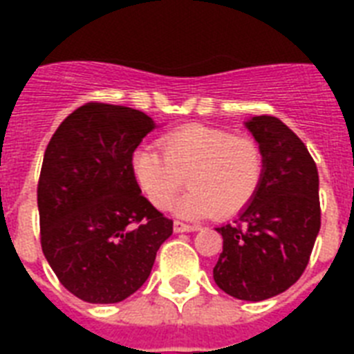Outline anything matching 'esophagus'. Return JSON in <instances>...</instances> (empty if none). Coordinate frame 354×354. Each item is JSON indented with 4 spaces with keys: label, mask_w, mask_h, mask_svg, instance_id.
<instances>
[{
    "label": "esophagus",
    "mask_w": 354,
    "mask_h": 354,
    "mask_svg": "<svg viewBox=\"0 0 354 354\" xmlns=\"http://www.w3.org/2000/svg\"><path fill=\"white\" fill-rule=\"evenodd\" d=\"M174 232L176 233H187V232H198L200 226H194V224H185V222L176 221L174 222Z\"/></svg>",
    "instance_id": "1"
}]
</instances>
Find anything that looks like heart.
I'll use <instances>...</instances> for the list:
<instances>
[{"label": "heart", "mask_w": 354, "mask_h": 354, "mask_svg": "<svg viewBox=\"0 0 354 354\" xmlns=\"http://www.w3.org/2000/svg\"><path fill=\"white\" fill-rule=\"evenodd\" d=\"M161 151L141 147L132 156V172L150 204L165 209L187 178L178 200L180 216L241 213L257 194L264 174V154L253 138L233 136L207 124H185L161 138Z\"/></svg>", "instance_id": "obj_1"}]
</instances>
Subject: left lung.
I'll return each instance as SVG.
<instances>
[{"label":"left lung","instance_id":"8db88e82","mask_svg":"<svg viewBox=\"0 0 354 354\" xmlns=\"http://www.w3.org/2000/svg\"><path fill=\"white\" fill-rule=\"evenodd\" d=\"M264 154L255 198L224 239L213 279L244 301H263L290 288L305 272L322 226L318 169L307 147L285 122L257 115L246 122Z\"/></svg>","mask_w":354,"mask_h":354}]
</instances>
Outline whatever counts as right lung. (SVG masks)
I'll list each match as a JSON object with an SVG mask.
<instances>
[{
    "instance_id": "obj_1",
    "label": "right lung",
    "mask_w": 354,
    "mask_h": 354,
    "mask_svg": "<svg viewBox=\"0 0 354 354\" xmlns=\"http://www.w3.org/2000/svg\"><path fill=\"white\" fill-rule=\"evenodd\" d=\"M133 108L88 102L47 145L40 180V242L58 281L88 303H119L139 290L172 221L141 194L132 172L154 128Z\"/></svg>"
}]
</instances>
